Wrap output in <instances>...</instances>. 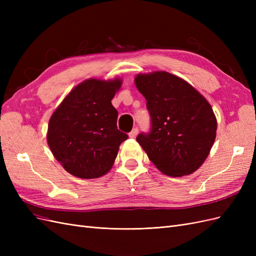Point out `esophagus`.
<instances>
[{"instance_id":"esophagus-1","label":"esophagus","mask_w":256,"mask_h":256,"mask_svg":"<svg viewBox=\"0 0 256 256\" xmlns=\"http://www.w3.org/2000/svg\"><path fill=\"white\" fill-rule=\"evenodd\" d=\"M138 128H134V129L131 130L130 132H129V138H134L138 136Z\"/></svg>"}]
</instances>
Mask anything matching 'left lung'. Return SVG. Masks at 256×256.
I'll list each match as a JSON object with an SVG mask.
<instances>
[{"mask_svg":"<svg viewBox=\"0 0 256 256\" xmlns=\"http://www.w3.org/2000/svg\"><path fill=\"white\" fill-rule=\"evenodd\" d=\"M134 81L150 115V132L138 134V143L164 174L196 172L216 138L210 104L188 82L166 72L138 74Z\"/></svg>","mask_w":256,"mask_h":256,"instance_id":"left-lung-1","label":"left lung"}]
</instances>
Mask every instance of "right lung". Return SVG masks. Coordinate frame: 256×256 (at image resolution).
<instances>
[{
	"mask_svg": "<svg viewBox=\"0 0 256 256\" xmlns=\"http://www.w3.org/2000/svg\"><path fill=\"white\" fill-rule=\"evenodd\" d=\"M120 85V79L84 81L52 114L48 145L68 173L98 178L111 170L120 145L128 138L118 129V112L111 104Z\"/></svg>",
	"mask_w": 256,
	"mask_h": 256,
	"instance_id": "1",
	"label": "right lung"
}]
</instances>
